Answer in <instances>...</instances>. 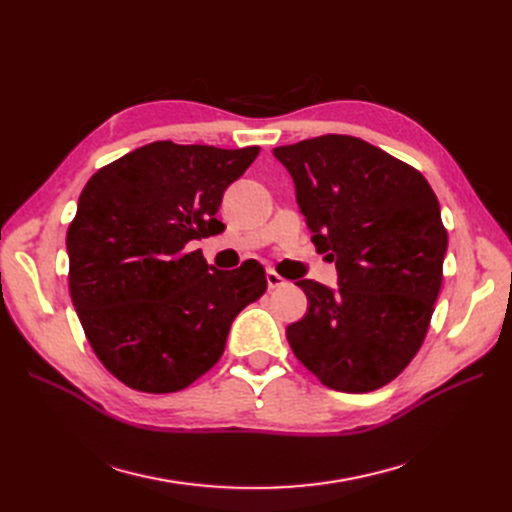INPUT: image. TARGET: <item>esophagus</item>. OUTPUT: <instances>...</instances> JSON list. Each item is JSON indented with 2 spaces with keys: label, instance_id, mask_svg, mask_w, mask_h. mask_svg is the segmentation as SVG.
Masks as SVG:
<instances>
[{
  "label": "esophagus",
  "instance_id": "esophagus-1",
  "mask_svg": "<svg viewBox=\"0 0 512 512\" xmlns=\"http://www.w3.org/2000/svg\"><path fill=\"white\" fill-rule=\"evenodd\" d=\"M267 284H269L271 290H275V288L286 286V280H284V277H282L280 273H275L273 269H269V271H267Z\"/></svg>",
  "mask_w": 512,
  "mask_h": 512
}]
</instances>
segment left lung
I'll list each match as a JSON object with an SVG mask.
<instances>
[{"instance_id":"1","label":"left lung","mask_w":512,"mask_h":512,"mask_svg":"<svg viewBox=\"0 0 512 512\" xmlns=\"http://www.w3.org/2000/svg\"><path fill=\"white\" fill-rule=\"evenodd\" d=\"M337 288L299 280L307 314L286 329L329 389L367 393L421 348L442 286L446 228L427 179L361 138L324 134L275 147Z\"/></svg>"}]
</instances>
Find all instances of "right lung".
<instances>
[{"label": "right lung", "instance_id": "add662e5", "mask_svg": "<svg viewBox=\"0 0 512 512\" xmlns=\"http://www.w3.org/2000/svg\"><path fill=\"white\" fill-rule=\"evenodd\" d=\"M258 147L158 141L100 168L68 228L70 297L91 348L130 389L175 393L209 371L232 320L267 290L256 260L209 267L222 196Z\"/></svg>", "mask_w": 512, "mask_h": 512}]
</instances>
